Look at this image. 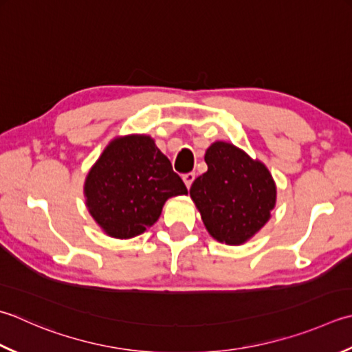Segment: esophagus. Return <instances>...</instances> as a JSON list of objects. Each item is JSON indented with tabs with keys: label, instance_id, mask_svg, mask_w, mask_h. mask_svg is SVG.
Here are the masks:
<instances>
[{
	"label": "esophagus",
	"instance_id": "34e87169",
	"mask_svg": "<svg viewBox=\"0 0 352 352\" xmlns=\"http://www.w3.org/2000/svg\"><path fill=\"white\" fill-rule=\"evenodd\" d=\"M194 180H195V174H194V172H188V174L183 175V182H184L186 188H188V189L190 188L192 183H194Z\"/></svg>",
	"mask_w": 352,
	"mask_h": 352
}]
</instances>
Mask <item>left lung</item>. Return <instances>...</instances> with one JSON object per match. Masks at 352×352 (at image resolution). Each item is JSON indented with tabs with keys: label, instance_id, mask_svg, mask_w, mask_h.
Returning <instances> with one entry per match:
<instances>
[{
	"label": "left lung",
	"instance_id": "left-lung-1",
	"mask_svg": "<svg viewBox=\"0 0 352 352\" xmlns=\"http://www.w3.org/2000/svg\"><path fill=\"white\" fill-rule=\"evenodd\" d=\"M208 172L190 186L206 229L219 243L238 245L261 230L276 203L270 172L230 143L206 151Z\"/></svg>",
	"mask_w": 352,
	"mask_h": 352
}]
</instances>
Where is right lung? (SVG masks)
Segmentation results:
<instances>
[{
  "label": "right lung",
  "instance_id": "add662e5",
  "mask_svg": "<svg viewBox=\"0 0 352 352\" xmlns=\"http://www.w3.org/2000/svg\"><path fill=\"white\" fill-rule=\"evenodd\" d=\"M188 194L169 158L148 135L116 139L85 180L91 217L113 238L140 235L160 217L168 198Z\"/></svg>",
  "mask_w": 352,
  "mask_h": 352
}]
</instances>
